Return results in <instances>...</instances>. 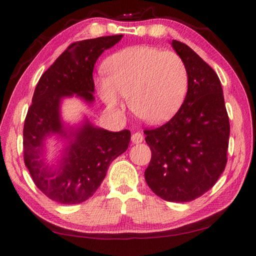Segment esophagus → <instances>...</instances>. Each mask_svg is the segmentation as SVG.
<instances>
[{
    "instance_id": "obj_1",
    "label": "esophagus",
    "mask_w": 256,
    "mask_h": 256,
    "mask_svg": "<svg viewBox=\"0 0 256 256\" xmlns=\"http://www.w3.org/2000/svg\"><path fill=\"white\" fill-rule=\"evenodd\" d=\"M131 140H132L133 144H141V142L144 141V136H142L140 132H136V133L132 134Z\"/></svg>"
}]
</instances>
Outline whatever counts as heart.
<instances>
[{
  "mask_svg": "<svg viewBox=\"0 0 256 256\" xmlns=\"http://www.w3.org/2000/svg\"><path fill=\"white\" fill-rule=\"evenodd\" d=\"M104 71L106 79L98 81V92L108 108L120 110L118 96L128 99L130 110L144 122L170 118L188 90V68L175 52L128 47L112 55Z\"/></svg>",
  "mask_w": 256,
  "mask_h": 256,
  "instance_id": "1",
  "label": "heart"
}]
</instances>
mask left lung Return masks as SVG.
Here are the masks:
<instances>
[{
  "label": "left lung",
  "mask_w": 256,
  "mask_h": 256,
  "mask_svg": "<svg viewBox=\"0 0 256 256\" xmlns=\"http://www.w3.org/2000/svg\"><path fill=\"white\" fill-rule=\"evenodd\" d=\"M172 45L188 68V92L167 123L144 130L151 150L144 177L159 198L190 202L214 188L224 170L230 125L214 68L184 42Z\"/></svg>",
  "instance_id": "1"
}]
</instances>
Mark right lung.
<instances>
[{"label": "right lung", "instance_id": "right-lung-1", "mask_svg": "<svg viewBox=\"0 0 256 256\" xmlns=\"http://www.w3.org/2000/svg\"><path fill=\"white\" fill-rule=\"evenodd\" d=\"M122 37L114 34L72 42L44 72L34 89L24 125V164L34 185L60 204H79L92 198L112 160L128 146V130L110 132L86 123L76 133L58 170L52 172L40 159L45 136L53 133L66 136L60 120V99L76 94L92 102L94 63Z\"/></svg>", "mask_w": 256, "mask_h": 256}]
</instances>
